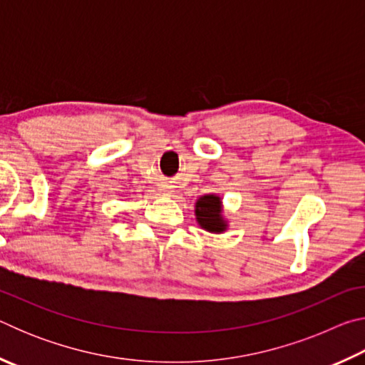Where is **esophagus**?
<instances>
[{
  "mask_svg": "<svg viewBox=\"0 0 365 365\" xmlns=\"http://www.w3.org/2000/svg\"><path fill=\"white\" fill-rule=\"evenodd\" d=\"M163 191H170V187H169V185H164V187H163Z\"/></svg>",
  "mask_w": 365,
  "mask_h": 365,
  "instance_id": "1",
  "label": "esophagus"
}]
</instances>
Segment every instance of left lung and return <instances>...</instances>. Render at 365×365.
Listing matches in <instances>:
<instances>
[{
	"label": "left lung",
	"instance_id": "obj_1",
	"mask_svg": "<svg viewBox=\"0 0 365 365\" xmlns=\"http://www.w3.org/2000/svg\"><path fill=\"white\" fill-rule=\"evenodd\" d=\"M195 215L197 225L209 233H224L228 228V222L224 217L222 197L215 193L197 197Z\"/></svg>",
	"mask_w": 365,
	"mask_h": 365
}]
</instances>
